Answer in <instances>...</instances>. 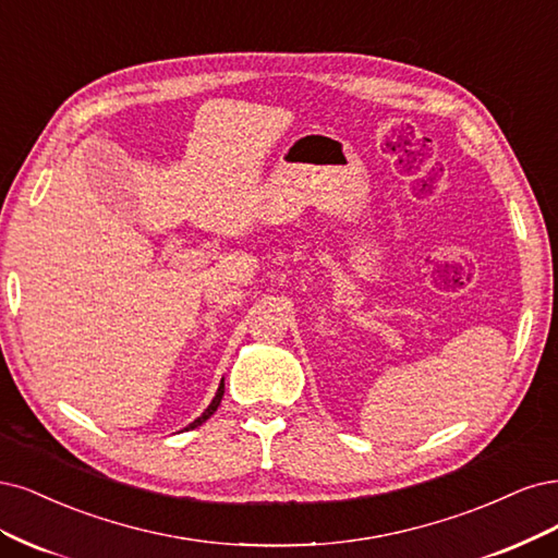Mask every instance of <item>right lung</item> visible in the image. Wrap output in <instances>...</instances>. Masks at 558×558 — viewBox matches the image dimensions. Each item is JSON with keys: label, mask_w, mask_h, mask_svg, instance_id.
<instances>
[{"label": "right lung", "mask_w": 558, "mask_h": 558, "mask_svg": "<svg viewBox=\"0 0 558 558\" xmlns=\"http://www.w3.org/2000/svg\"><path fill=\"white\" fill-rule=\"evenodd\" d=\"M222 397H225V380L220 383V387H218V393H215V399L210 401V405H208V408L202 412V417H196V420H194V422H192V424H190L185 430H190V428H196V426H202V424H204V422H206V420L213 415V412L218 410V405H220Z\"/></svg>", "instance_id": "right-lung-1"}]
</instances>
